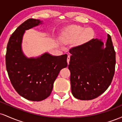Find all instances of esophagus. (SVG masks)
Instances as JSON below:
<instances>
[{"label": "esophagus", "instance_id": "obj_1", "mask_svg": "<svg viewBox=\"0 0 122 122\" xmlns=\"http://www.w3.org/2000/svg\"><path fill=\"white\" fill-rule=\"evenodd\" d=\"M70 57H71V56L70 55H68V57H67V62H68V64H69L70 61Z\"/></svg>", "mask_w": 122, "mask_h": 122}]
</instances>
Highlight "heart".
I'll list each match as a JSON object with an SVG mask.
<instances>
[{"label":"heart","instance_id":"b5f03b06","mask_svg":"<svg viewBox=\"0 0 122 122\" xmlns=\"http://www.w3.org/2000/svg\"><path fill=\"white\" fill-rule=\"evenodd\" d=\"M66 33L72 38H77L80 36L82 40H86L91 36V31L89 29L84 30L83 27L80 26H71L66 29Z\"/></svg>","mask_w":122,"mask_h":122}]
</instances>
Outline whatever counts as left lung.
<instances>
[{"mask_svg": "<svg viewBox=\"0 0 122 122\" xmlns=\"http://www.w3.org/2000/svg\"><path fill=\"white\" fill-rule=\"evenodd\" d=\"M101 40L92 39L71 48L69 65L71 91L82 100H92L109 87L115 70L116 56L111 37L108 34L106 47Z\"/></svg>", "mask_w": 122, "mask_h": 122, "instance_id": "left-lung-1", "label": "left lung"}]
</instances>
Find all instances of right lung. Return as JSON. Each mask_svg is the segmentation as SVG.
Listing matches in <instances>:
<instances>
[{"mask_svg": "<svg viewBox=\"0 0 122 122\" xmlns=\"http://www.w3.org/2000/svg\"><path fill=\"white\" fill-rule=\"evenodd\" d=\"M42 22L30 18L22 23L10 38L5 54L6 69L12 86L18 94L31 101L49 97L60 71L68 66L66 54L53 56L46 53L37 58H28L22 52L25 31Z\"/></svg>", "mask_w": 122, "mask_h": 122, "instance_id": "obj_1", "label": "right lung"}]
</instances>
